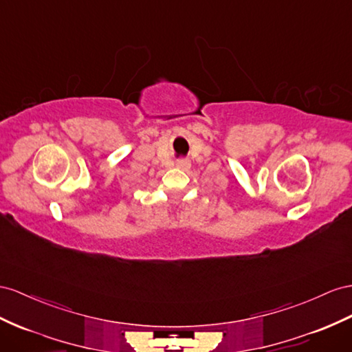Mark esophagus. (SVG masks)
Returning a JSON list of instances; mask_svg holds the SVG:
<instances>
[{"label":"esophagus","mask_w":352,"mask_h":352,"mask_svg":"<svg viewBox=\"0 0 352 352\" xmlns=\"http://www.w3.org/2000/svg\"><path fill=\"white\" fill-rule=\"evenodd\" d=\"M177 168H179V169H188V168H190V160H188V159H179V160H177Z\"/></svg>","instance_id":"obj_1"}]
</instances>
